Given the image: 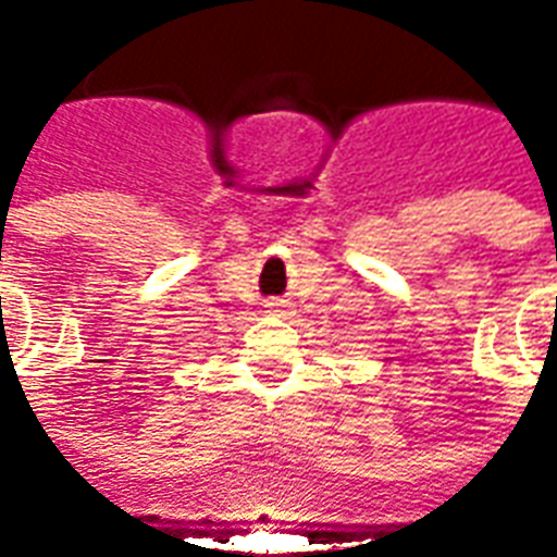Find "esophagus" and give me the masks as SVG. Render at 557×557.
Instances as JSON below:
<instances>
[{"instance_id": "esophagus-1", "label": "esophagus", "mask_w": 557, "mask_h": 557, "mask_svg": "<svg viewBox=\"0 0 557 557\" xmlns=\"http://www.w3.org/2000/svg\"><path fill=\"white\" fill-rule=\"evenodd\" d=\"M265 312L277 314V318H286L292 309H288L286 300H280V297H271V300H265Z\"/></svg>"}]
</instances>
